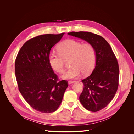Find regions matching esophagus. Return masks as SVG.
I'll return each mask as SVG.
<instances>
[{
	"label": "esophagus",
	"instance_id": "34e87169",
	"mask_svg": "<svg viewBox=\"0 0 134 134\" xmlns=\"http://www.w3.org/2000/svg\"><path fill=\"white\" fill-rule=\"evenodd\" d=\"M75 82L74 81H71V80H69V81H68V84H72L73 83H74Z\"/></svg>",
	"mask_w": 134,
	"mask_h": 134
}]
</instances>
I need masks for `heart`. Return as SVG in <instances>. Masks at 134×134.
I'll return each mask as SVG.
<instances>
[{
  "label": "heart",
  "instance_id": "obj_1",
  "mask_svg": "<svg viewBox=\"0 0 134 134\" xmlns=\"http://www.w3.org/2000/svg\"><path fill=\"white\" fill-rule=\"evenodd\" d=\"M58 53L51 52L48 61L52 69L59 73L65 70L66 60H70L71 68L63 75V78L71 79L90 74L94 68L96 60V51L91 43H82L75 40L69 39L60 43L57 46Z\"/></svg>",
  "mask_w": 134,
  "mask_h": 134
}]
</instances>
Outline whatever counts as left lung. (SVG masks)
<instances>
[{
	"mask_svg": "<svg viewBox=\"0 0 134 134\" xmlns=\"http://www.w3.org/2000/svg\"><path fill=\"white\" fill-rule=\"evenodd\" d=\"M68 35L84 40L95 48L96 67L91 75L82 80L84 87L79 100L88 111H99L111 102L118 89V62L109 44L102 36L83 31L71 32Z\"/></svg>",
	"mask_w": 134,
	"mask_h": 134,
	"instance_id": "left-lung-1",
	"label": "left lung"
}]
</instances>
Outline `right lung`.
I'll list each match as a JSON object with an SVG mask.
<instances>
[{"label": "right lung", "mask_w": 134, "mask_h": 134, "mask_svg": "<svg viewBox=\"0 0 134 134\" xmlns=\"http://www.w3.org/2000/svg\"><path fill=\"white\" fill-rule=\"evenodd\" d=\"M64 33L37 36L24 43L15 61L18 90L30 106L42 113L55 112L62 102L68 81H59L51 67V48Z\"/></svg>", "instance_id": "add662e5"}]
</instances>
